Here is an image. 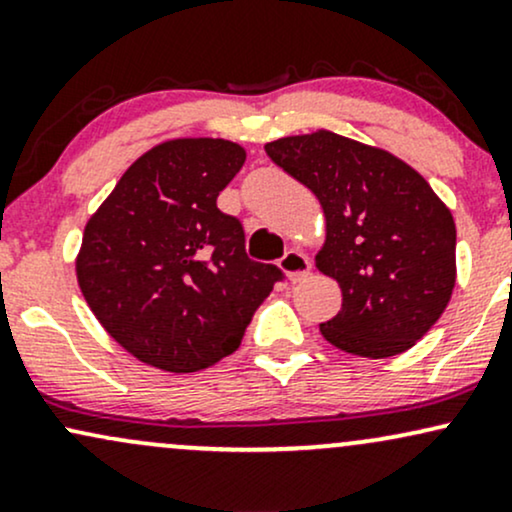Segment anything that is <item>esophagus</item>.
I'll use <instances>...</instances> for the list:
<instances>
[{
  "instance_id": "34e87169",
  "label": "esophagus",
  "mask_w": 512,
  "mask_h": 512,
  "mask_svg": "<svg viewBox=\"0 0 512 512\" xmlns=\"http://www.w3.org/2000/svg\"><path fill=\"white\" fill-rule=\"evenodd\" d=\"M279 267H281V272L289 276V281L296 284V281H303L305 276L310 274V269H313V262H310L308 257L303 255V252L289 250L284 257H281Z\"/></svg>"
}]
</instances>
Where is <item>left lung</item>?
<instances>
[{
    "mask_svg": "<svg viewBox=\"0 0 512 512\" xmlns=\"http://www.w3.org/2000/svg\"><path fill=\"white\" fill-rule=\"evenodd\" d=\"M320 199L327 238L315 264L342 289L322 322L354 356L407 351L436 325L455 289V221L431 185L390 151L317 129L264 146Z\"/></svg>",
    "mask_w": 512,
    "mask_h": 512,
    "instance_id": "obj_1",
    "label": "left lung"
}]
</instances>
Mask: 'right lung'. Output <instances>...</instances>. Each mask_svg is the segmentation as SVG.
Here are the masks:
<instances>
[{
  "label": "right lung",
  "mask_w": 512,
  "mask_h": 512,
  "mask_svg": "<svg viewBox=\"0 0 512 512\" xmlns=\"http://www.w3.org/2000/svg\"><path fill=\"white\" fill-rule=\"evenodd\" d=\"M243 163V146L226 139H170L139 156L86 223L81 293L146 366H214L284 279L276 264L250 260L243 223L216 207Z\"/></svg>",
  "instance_id": "1"
}]
</instances>
